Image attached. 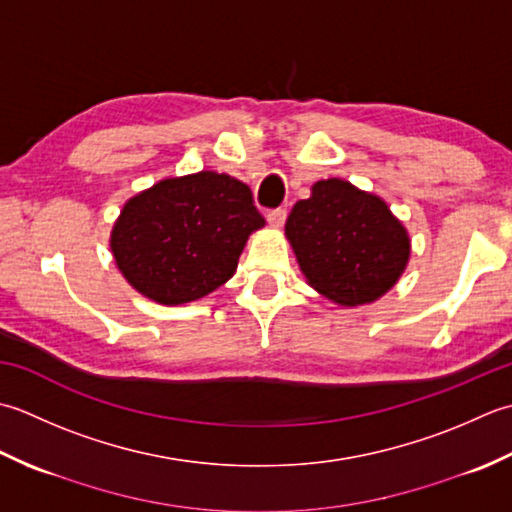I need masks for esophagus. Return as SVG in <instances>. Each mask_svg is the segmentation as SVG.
<instances>
[{"label": "esophagus", "instance_id": "esophagus-1", "mask_svg": "<svg viewBox=\"0 0 512 512\" xmlns=\"http://www.w3.org/2000/svg\"><path fill=\"white\" fill-rule=\"evenodd\" d=\"M287 221V210H283V207H278V210H269L267 212V223L271 227H283Z\"/></svg>", "mask_w": 512, "mask_h": 512}]
</instances>
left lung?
Wrapping results in <instances>:
<instances>
[{
  "instance_id": "obj_1",
  "label": "left lung",
  "mask_w": 512,
  "mask_h": 512,
  "mask_svg": "<svg viewBox=\"0 0 512 512\" xmlns=\"http://www.w3.org/2000/svg\"><path fill=\"white\" fill-rule=\"evenodd\" d=\"M285 234L307 283L338 305L373 302L398 283L411 241L380 196L342 179L318 181Z\"/></svg>"
}]
</instances>
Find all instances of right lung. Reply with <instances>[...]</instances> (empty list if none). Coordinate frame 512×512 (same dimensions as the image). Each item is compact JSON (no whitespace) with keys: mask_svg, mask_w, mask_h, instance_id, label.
Returning a JSON list of instances; mask_svg holds the SVG:
<instances>
[{"mask_svg":"<svg viewBox=\"0 0 512 512\" xmlns=\"http://www.w3.org/2000/svg\"><path fill=\"white\" fill-rule=\"evenodd\" d=\"M263 225L245 183L205 170L132 196L112 227L110 249L139 294L185 305L234 276L249 234Z\"/></svg>","mask_w":512,"mask_h":512,"instance_id":"1","label":"right lung"}]
</instances>
